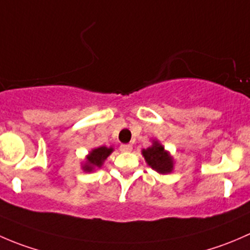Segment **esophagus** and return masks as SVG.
I'll return each mask as SVG.
<instances>
[{
  "label": "esophagus",
  "mask_w": 250,
  "mask_h": 250,
  "mask_svg": "<svg viewBox=\"0 0 250 250\" xmlns=\"http://www.w3.org/2000/svg\"><path fill=\"white\" fill-rule=\"evenodd\" d=\"M120 150L122 151V152H129V151H132V146H130L129 144H122V145L120 146Z\"/></svg>",
  "instance_id": "esophagus-1"
}]
</instances>
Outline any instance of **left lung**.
Returning a JSON list of instances; mask_svg holds the SVG:
<instances>
[{
  "label": "left lung",
  "mask_w": 250,
  "mask_h": 250,
  "mask_svg": "<svg viewBox=\"0 0 250 250\" xmlns=\"http://www.w3.org/2000/svg\"><path fill=\"white\" fill-rule=\"evenodd\" d=\"M143 155L151 168L158 173H170L173 169V161L168 156L162 145L155 143L151 147L143 150Z\"/></svg>",
  "instance_id": "8db88e82"
}]
</instances>
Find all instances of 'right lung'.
Segmentation results:
<instances>
[{"label":"right lung","instance_id":"right-lung-1","mask_svg":"<svg viewBox=\"0 0 250 250\" xmlns=\"http://www.w3.org/2000/svg\"><path fill=\"white\" fill-rule=\"evenodd\" d=\"M112 152V148H107L105 146H102V147L94 148V150L90 152V155L88 156L87 165H84V170L87 172H90L93 168L95 167H102L103 162L107 158V156Z\"/></svg>","mask_w":250,"mask_h":250}]
</instances>
